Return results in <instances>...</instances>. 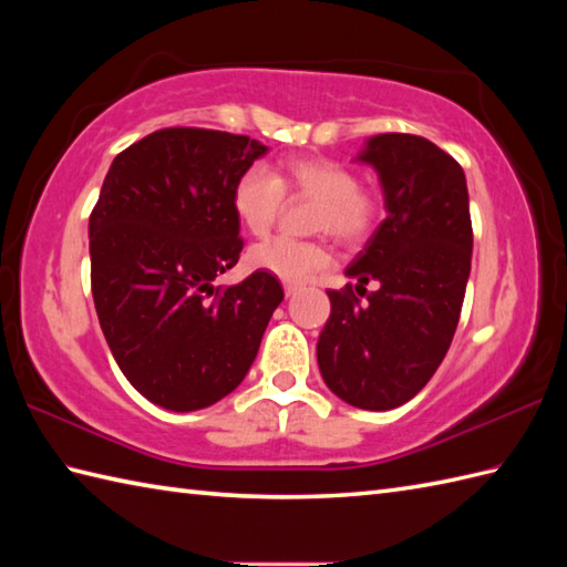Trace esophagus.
Wrapping results in <instances>:
<instances>
[{
	"mask_svg": "<svg viewBox=\"0 0 567 567\" xmlns=\"http://www.w3.org/2000/svg\"><path fill=\"white\" fill-rule=\"evenodd\" d=\"M299 290H302V285H292V282H287V285H285V295H287V297L297 295Z\"/></svg>",
	"mask_w": 567,
	"mask_h": 567,
	"instance_id": "esophagus-1",
	"label": "esophagus"
}]
</instances>
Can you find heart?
<instances>
[{
    "label": "heart",
    "instance_id": "heart-1",
    "mask_svg": "<svg viewBox=\"0 0 567 567\" xmlns=\"http://www.w3.org/2000/svg\"><path fill=\"white\" fill-rule=\"evenodd\" d=\"M285 187L315 199V228L327 231L341 244H358L378 224L380 202L358 187L355 173L346 165L323 158H297L285 163L275 175L268 165L252 163L238 175L231 192V209L238 224L252 236H265L280 214ZM248 260L256 270L270 272L285 282H305L329 268L331 252L319 240L270 238L252 246Z\"/></svg>",
    "mask_w": 567,
    "mask_h": 567
}]
</instances>
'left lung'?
<instances>
[{
    "mask_svg": "<svg viewBox=\"0 0 567 567\" xmlns=\"http://www.w3.org/2000/svg\"><path fill=\"white\" fill-rule=\"evenodd\" d=\"M355 161L378 173L388 219L346 277L358 280L361 296L370 279L379 290L365 306L351 285L329 290L331 317L317 360L336 396L388 412L416 396L449 353L470 277L473 224L463 167L436 143L378 134Z\"/></svg>",
    "mask_w": 567,
    "mask_h": 567,
    "instance_id": "obj_1",
    "label": "left lung"
}]
</instances>
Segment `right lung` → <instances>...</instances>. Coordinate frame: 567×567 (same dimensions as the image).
Returning a JSON list of instances; mask_svg holds the SVG:
<instances>
[{"mask_svg":"<svg viewBox=\"0 0 567 567\" xmlns=\"http://www.w3.org/2000/svg\"><path fill=\"white\" fill-rule=\"evenodd\" d=\"M268 153L248 136L163 128L114 158L90 216L92 297L126 380L171 412L231 394L258 355L282 285L256 270L214 287L238 262V175Z\"/></svg>","mask_w":567,"mask_h":567,"instance_id":"add662e5","label":"right lung"}]
</instances>
